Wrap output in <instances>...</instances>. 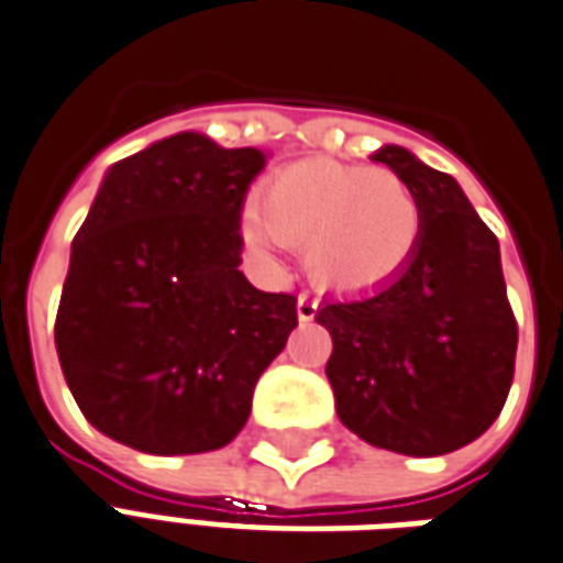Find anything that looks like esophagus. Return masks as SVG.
Masks as SVG:
<instances>
[{
  "mask_svg": "<svg viewBox=\"0 0 563 563\" xmlns=\"http://www.w3.org/2000/svg\"><path fill=\"white\" fill-rule=\"evenodd\" d=\"M297 314H299V321H314V314H318V299L311 297V294H299Z\"/></svg>",
  "mask_w": 563,
  "mask_h": 563,
  "instance_id": "1",
  "label": "esophagus"
}]
</instances>
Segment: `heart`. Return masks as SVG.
Masks as SVG:
<instances>
[{
  "mask_svg": "<svg viewBox=\"0 0 563 563\" xmlns=\"http://www.w3.org/2000/svg\"><path fill=\"white\" fill-rule=\"evenodd\" d=\"M242 240L276 261L302 245L311 282L339 294H368L408 269L422 240L420 197L401 176L332 158H302L278 167L245 203Z\"/></svg>",
  "mask_w": 563,
  "mask_h": 563,
  "instance_id": "obj_1",
  "label": "heart"
}]
</instances>
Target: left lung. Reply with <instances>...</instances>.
<instances>
[{
    "instance_id": "1",
    "label": "left lung",
    "mask_w": 563,
    "mask_h": 563,
    "mask_svg": "<svg viewBox=\"0 0 563 563\" xmlns=\"http://www.w3.org/2000/svg\"><path fill=\"white\" fill-rule=\"evenodd\" d=\"M372 158L420 197L422 240L393 285L327 299L314 314L332 335L327 377L335 411L380 450L453 453L498 420L516 368L519 327L498 236L450 174L401 146Z\"/></svg>"
}]
</instances>
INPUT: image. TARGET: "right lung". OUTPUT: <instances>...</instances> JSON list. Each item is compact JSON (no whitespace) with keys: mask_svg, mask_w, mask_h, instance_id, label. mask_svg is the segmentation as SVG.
<instances>
[{"mask_svg":"<svg viewBox=\"0 0 563 563\" xmlns=\"http://www.w3.org/2000/svg\"><path fill=\"white\" fill-rule=\"evenodd\" d=\"M266 164L183 131L108 170L71 242L56 351L98 432L152 455L231 444L297 297L240 273L245 191Z\"/></svg>","mask_w":563,"mask_h":563,"instance_id":"right-lung-1","label":"right lung"}]
</instances>
